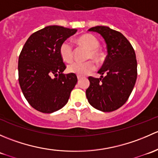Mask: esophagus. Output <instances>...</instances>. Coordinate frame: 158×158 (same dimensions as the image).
Segmentation results:
<instances>
[{
	"mask_svg": "<svg viewBox=\"0 0 158 158\" xmlns=\"http://www.w3.org/2000/svg\"><path fill=\"white\" fill-rule=\"evenodd\" d=\"M77 79H78V80H80V79H82V77H81V76H78Z\"/></svg>",
	"mask_w": 158,
	"mask_h": 158,
	"instance_id": "34e87169",
	"label": "esophagus"
}]
</instances>
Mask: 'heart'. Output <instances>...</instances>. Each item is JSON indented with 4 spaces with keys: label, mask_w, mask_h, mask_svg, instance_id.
Wrapping results in <instances>:
<instances>
[{
    "label": "heart",
    "mask_w": 158,
    "mask_h": 158,
    "mask_svg": "<svg viewBox=\"0 0 158 158\" xmlns=\"http://www.w3.org/2000/svg\"><path fill=\"white\" fill-rule=\"evenodd\" d=\"M77 43L79 45L88 49L86 54V59H93L95 61L99 62L102 60V52L98 49L99 42L98 40L92 34H84L77 39ZM59 52L62 60L66 63L73 61L74 56L73 47L69 41H64L62 43L59 49ZM95 69V64L92 60L80 63L74 62L69 64L67 67L68 72L79 76H84L89 74Z\"/></svg>",
    "instance_id": "b5f03b06"
}]
</instances>
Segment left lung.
<instances>
[{"instance_id": "1", "label": "left lung", "mask_w": 158, "mask_h": 158, "mask_svg": "<svg viewBox=\"0 0 158 158\" xmlns=\"http://www.w3.org/2000/svg\"><path fill=\"white\" fill-rule=\"evenodd\" d=\"M89 31L97 32L104 38L108 55L98 71L101 78L89 77L87 99L99 111H115L126 102L135 86L138 76L135 52L120 32L105 26L94 27Z\"/></svg>"}]
</instances>
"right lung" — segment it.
<instances>
[{
	"label": "right lung",
	"instance_id": "obj_1",
	"mask_svg": "<svg viewBox=\"0 0 158 158\" xmlns=\"http://www.w3.org/2000/svg\"><path fill=\"white\" fill-rule=\"evenodd\" d=\"M76 32L60 26L46 27L33 33L20 52L19 84L28 103L40 112L62 109L77 82L76 74H63L66 66L59 52L62 43Z\"/></svg>",
	"mask_w": 158,
	"mask_h": 158
}]
</instances>
